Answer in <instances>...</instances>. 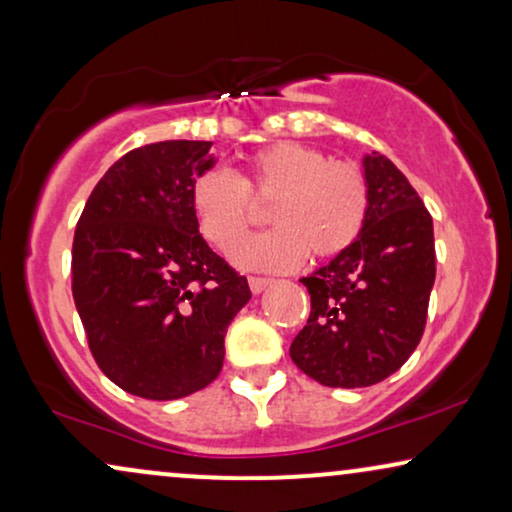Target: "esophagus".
Wrapping results in <instances>:
<instances>
[{
    "label": "esophagus",
    "instance_id": "obj_1",
    "mask_svg": "<svg viewBox=\"0 0 512 512\" xmlns=\"http://www.w3.org/2000/svg\"><path fill=\"white\" fill-rule=\"evenodd\" d=\"M248 283H250V290L252 293H262V290H267L271 283H274V278H267V276H250L248 278Z\"/></svg>",
    "mask_w": 512,
    "mask_h": 512
}]
</instances>
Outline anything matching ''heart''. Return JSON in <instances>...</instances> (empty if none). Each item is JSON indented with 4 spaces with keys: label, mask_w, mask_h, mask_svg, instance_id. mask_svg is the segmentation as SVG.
<instances>
[{
    "label": "heart",
    "mask_w": 512,
    "mask_h": 512,
    "mask_svg": "<svg viewBox=\"0 0 512 512\" xmlns=\"http://www.w3.org/2000/svg\"><path fill=\"white\" fill-rule=\"evenodd\" d=\"M252 200H271L274 229L234 250L243 267L286 271L335 257L357 241L368 215L364 172L312 146L281 141L245 158L241 172H205L191 184V215L212 248L229 250L252 222Z\"/></svg>",
    "instance_id": "1"
}]
</instances>
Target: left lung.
I'll list each match as a JSON object with an SVG mask.
<instances>
[{
	"label": "left lung",
	"instance_id": "left-lung-1",
	"mask_svg": "<svg viewBox=\"0 0 512 512\" xmlns=\"http://www.w3.org/2000/svg\"><path fill=\"white\" fill-rule=\"evenodd\" d=\"M368 215L357 241L302 278L312 297L290 359L326 387H368L418 347L435 286L432 217L385 155L364 158Z\"/></svg>",
	"mask_w": 512,
	"mask_h": 512
}]
</instances>
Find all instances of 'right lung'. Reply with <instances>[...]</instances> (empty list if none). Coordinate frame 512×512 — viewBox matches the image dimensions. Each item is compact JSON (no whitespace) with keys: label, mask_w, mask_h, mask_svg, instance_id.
Returning <instances> with one entry per match:
<instances>
[{"label":"right lung","mask_w":512,"mask_h":512,"mask_svg":"<svg viewBox=\"0 0 512 512\" xmlns=\"http://www.w3.org/2000/svg\"><path fill=\"white\" fill-rule=\"evenodd\" d=\"M212 141H158L108 167L73 241V297L96 364L144 399L189 397L224 364V335L250 300L245 276L198 234L191 184Z\"/></svg>","instance_id":"add662e5"}]
</instances>
